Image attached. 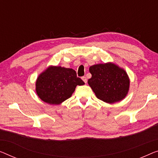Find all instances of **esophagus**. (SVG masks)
<instances>
[{"instance_id": "1", "label": "esophagus", "mask_w": 158, "mask_h": 158, "mask_svg": "<svg viewBox=\"0 0 158 158\" xmlns=\"http://www.w3.org/2000/svg\"><path fill=\"white\" fill-rule=\"evenodd\" d=\"M81 79H82V80H83V81L85 82V83L86 84V82H87V79H86V77H81Z\"/></svg>"}]
</instances>
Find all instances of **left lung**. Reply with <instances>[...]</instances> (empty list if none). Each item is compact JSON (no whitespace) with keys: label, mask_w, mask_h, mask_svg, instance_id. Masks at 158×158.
<instances>
[{"label":"left lung","mask_w":158,"mask_h":158,"mask_svg":"<svg viewBox=\"0 0 158 158\" xmlns=\"http://www.w3.org/2000/svg\"><path fill=\"white\" fill-rule=\"evenodd\" d=\"M88 84L98 99L106 103L120 102L129 90L130 80L126 71L113 63L91 66Z\"/></svg>","instance_id":"left-lung-1"}]
</instances>
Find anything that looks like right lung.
<instances>
[{
  "label": "right lung",
  "mask_w": 158,
  "mask_h": 158,
  "mask_svg": "<svg viewBox=\"0 0 158 158\" xmlns=\"http://www.w3.org/2000/svg\"><path fill=\"white\" fill-rule=\"evenodd\" d=\"M84 84L74 69L50 66L37 77L36 92L44 102L59 105L71 97L77 85Z\"/></svg>",
  "instance_id": "obj_1"
}]
</instances>
